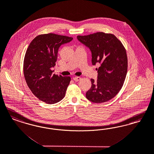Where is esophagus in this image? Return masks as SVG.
<instances>
[{
    "instance_id": "34e87169",
    "label": "esophagus",
    "mask_w": 154,
    "mask_h": 154,
    "mask_svg": "<svg viewBox=\"0 0 154 154\" xmlns=\"http://www.w3.org/2000/svg\"><path fill=\"white\" fill-rule=\"evenodd\" d=\"M81 78L80 77H73V80L74 81H79L81 80Z\"/></svg>"
}]
</instances>
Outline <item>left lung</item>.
<instances>
[{"mask_svg":"<svg viewBox=\"0 0 154 154\" xmlns=\"http://www.w3.org/2000/svg\"><path fill=\"white\" fill-rule=\"evenodd\" d=\"M79 41L90 49L93 65H100L97 80L86 93L89 101L98 103L110 100L121 89L127 72V57L122 42L111 33L97 32L77 36Z\"/></svg>","mask_w":154,"mask_h":154,"instance_id":"8db88e82","label":"left lung"}]
</instances>
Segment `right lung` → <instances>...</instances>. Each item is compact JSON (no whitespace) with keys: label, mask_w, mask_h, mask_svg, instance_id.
I'll list each match as a JSON object with an SVG mask.
<instances>
[{"label":"right lung","mask_w":154,"mask_h":154,"mask_svg":"<svg viewBox=\"0 0 154 154\" xmlns=\"http://www.w3.org/2000/svg\"><path fill=\"white\" fill-rule=\"evenodd\" d=\"M72 37L54 33L40 35L33 39L24 59L23 71L27 85L40 100L48 104L64 98L70 77L52 74L58 48Z\"/></svg>","instance_id":"right-lung-1"}]
</instances>
